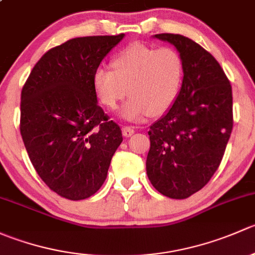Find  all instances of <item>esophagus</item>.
Listing matches in <instances>:
<instances>
[{"label": "esophagus", "mask_w": 255, "mask_h": 255, "mask_svg": "<svg viewBox=\"0 0 255 255\" xmlns=\"http://www.w3.org/2000/svg\"><path fill=\"white\" fill-rule=\"evenodd\" d=\"M122 132H123V135H125V137H127V138L134 134V129H133L132 127H129V126H126V127H123Z\"/></svg>", "instance_id": "obj_1"}]
</instances>
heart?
<instances>
[{"label": "heart", "instance_id": "1", "mask_svg": "<svg viewBox=\"0 0 255 255\" xmlns=\"http://www.w3.org/2000/svg\"><path fill=\"white\" fill-rule=\"evenodd\" d=\"M184 60L173 48L132 44L111 60V70L99 68L92 86L100 104L116 110L128 92L122 109L128 121L166 113L179 97L184 82Z\"/></svg>", "mask_w": 255, "mask_h": 255}]
</instances>
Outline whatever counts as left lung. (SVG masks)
Returning <instances> with one entry per match:
<instances>
[{"mask_svg": "<svg viewBox=\"0 0 255 255\" xmlns=\"http://www.w3.org/2000/svg\"><path fill=\"white\" fill-rule=\"evenodd\" d=\"M184 60V82L174 106L150 126L146 174L164 196L187 199L220 166L233 128L232 86L218 61L194 40L161 33Z\"/></svg>", "mask_w": 255, "mask_h": 255, "instance_id": "8db88e82", "label": "left lung"}]
</instances>
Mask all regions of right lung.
<instances>
[{"instance_id":"1","label":"right lung","mask_w":255,"mask_h":255,"mask_svg":"<svg viewBox=\"0 0 255 255\" xmlns=\"http://www.w3.org/2000/svg\"><path fill=\"white\" fill-rule=\"evenodd\" d=\"M123 37H80L51 48L22 89L23 143L40 179L65 199H87L102 186L123 140L92 86L94 73Z\"/></svg>"}]
</instances>
